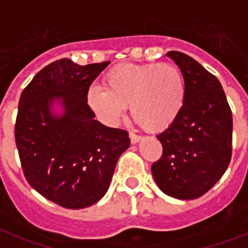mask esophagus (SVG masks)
<instances>
[{
    "mask_svg": "<svg viewBox=\"0 0 248 248\" xmlns=\"http://www.w3.org/2000/svg\"><path fill=\"white\" fill-rule=\"evenodd\" d=\"M130 140H131V143H137L141 140V137L139 136V135L134 134V132H130Z\"/></svg>",
    "mask_w": 248,
    "mask_h": 248,
    "instance_id": "34e87169",
    "label": "esophagus"
}]
</instances>
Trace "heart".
I'll list each match as a JSON object with an SVG mask.
<instances>
[{
    "label": "heart",
    "instance_id": "1",
    "mask_svg": "<svg viewBox=\"0 0 248 248\" xmlns=\"http://www.w3.org/2000/svg\"><path fill=\"white\" fill-rule=\"evenodd\" d=\"M186 84L171 64L124 63L106 73L103 88L92 87L85 103L108 124H116L130 106L131 116L149 132H163L184 109Z\"/></svg>",
    "mask_w": 248,
    "mask_h": 248
}]
</instances>
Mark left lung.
Here are the masks:
<instances>
[{
	"label": "left lung",
	"instance_id": "obj_1",
	"mask_svg": "<svg viewBox=\"0 0 248 248\" xmlns=\"http://www.w3.org/2000/svg\"><path fill=\"white\" fill-rule=\"evenodd\" d=\"M186 84L184 109L157 135L163 155L151 166L166 195L189 201L205 194L222 178L232 156V112L213 74L180 51H169Z\"/></svg>",
	"mask_w": 248,
	"mask_h": 248
}]
</instances>
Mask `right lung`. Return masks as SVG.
I'll use <instances>...</instances> for the list:
<instances>
[{
	"mask_svg": "<svg viewBox=\"0 0 248 248\" xmlns=\"http://www.w3.org/2000/svg\"><path fill=\"white\" fill-rule=\"evenodd\" d=\"M108 64L57 60L37 73L18 101L15 140L25 178L68 209L103 198L118 157L130 147L127 131L102 124L85 103L89 87ZM54 103L62 114L53 112Z\"/></svg>",
	"mask_w": 248,
	"mask_h": 248,
	"instance_id": "add662e5",
	"label": "right lung"
}]
</instances>
